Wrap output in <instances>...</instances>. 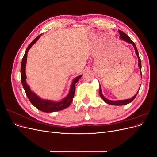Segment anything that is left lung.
Masks as SVG:
<instances>
[{"label": "left lung", "mask_w": 157, "mask_h": 157, "mask_svg": "<svg viewBox=\"0 0 157 157\" xmlns=\"http://www.w3.org/2000/svg\"><path fill=\"white\" fill-rule=\"evenodd\" d=\"M118 33H119L120 34V38L121 39L123 40H125L127 42H128V43H130L133 45V46L134 47V49H135V52H136V54L137 56V58H138V66L139 67L140 69V73H141V59L140 58V56H139V54H138V51H137V49L136 48V46L134 44V42H133L131 39L128 36L126 33L124 32H123L122 31H120L118 30ZM140 90V89H139ZM139 91H137V94L135 95V96L134 97H132V98L130 99H125V100H118V101H111V100H109V99H106L105 97L103 96V95L102 94V92H101V86H99V95H100L101 98L103 99V101H105V103L109 104V105H126V104L128 103H130V102H132L134 99H135L136 96H137V93H138Z\"/></svg>", "instance_id": "left-lung-1"}]
</instances>
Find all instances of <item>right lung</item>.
I'll list each match as a JSON object with an SVG mask.
<instances>
[{"mask_svg": "<svg viewBox=\"0 0 157 157\" xmlns=\"http://www.w3.org/2000/svg\"><path fill=\"white\" fill-rule=\"evenodd\" d=\"M42 35V34H41ZM41 35L38 36L36 39L33 40L31 44L28 46L25 52L24 56L22 59L21 64V81L23 85V87L25 90L28 99H29L30 102L32 103V105H34L36 109L39 110L43 111L45 113H52L55 111H58L63 110V109L68 107L71 102L73 101L74 98L75 92V84L77 83L78 80L82 77V75L76 77L71 84L69 92L68 95L66 96L62 100L59 101H54L51 100H46V99H43L39 98L38 96L32 92L29 86H28L26 82V74H25V66H26V61H27V52L31 48V46L34 44L35 42L39 39Z\"/></svg>", "mask_w": 157, "mask_h": 157, "instance_id": "right-lung-1", "label": "right lung"}]
</instances>
